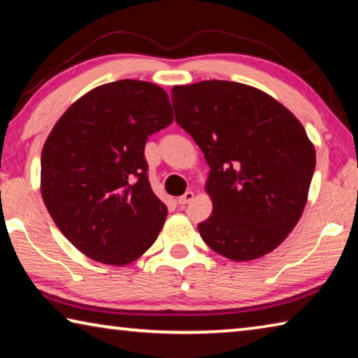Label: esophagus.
<instances>
[{
	"instance_id": "esophagus-1",
	"label": "esophagus",
	"mask_w": 358,
	"mask_h": 358,
	"mask_svg": "<svg viewBox=\"0 0 358 358\" xmlns=\"http://www.w3.org/2000/svg\"><path fill=\"white\" fill-rule=\"evenodd\" d=\"M192 199H194V192L192 191H186L183 196H180L177 199V202H178V205H186V203H189Z\"/></svg>"
}]
</instances>
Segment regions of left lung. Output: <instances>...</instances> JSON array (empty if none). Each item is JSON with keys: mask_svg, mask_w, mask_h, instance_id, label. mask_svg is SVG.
I'll use <instances>...</instances> for the list:
<instances>
[{"mask_svg": "<svg viewBox=\"0 0 358 358\" xmlns=\"http://www.w3.org/2000/svg\"><path fill=\"white\" fill-rule=\"evenodd\" d=\"M172 106L210 166L213 213L197 226L202 240L237 262L273 251L299 222L316 167L305 128L276 99L237 82L173 87Z\"/></svg>", "mask_w": 358, "mask_h": 358, "instance_id": "1", "label": "left lung"}]
</instances>
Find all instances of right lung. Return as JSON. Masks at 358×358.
<instances>
[{
	"label": "right lung",
	"mask_w": 358,
	"mask_h": 358,
	"mask_svg": "<svg viewBox=\"0 0 358 358\" xmlns=\"http://www.w3.org/2000/svg\"><path fill=\"white\" fill-rule=\"evenodd\" d=\"M172 121L164 90L126 78L82 96L53 126L41 156L42 199L85 256L120 266L156 241L167 207L150 186L145 143Z\"/></svg>",
	"instance_id": "right-lung-1"
}]
</instances>
